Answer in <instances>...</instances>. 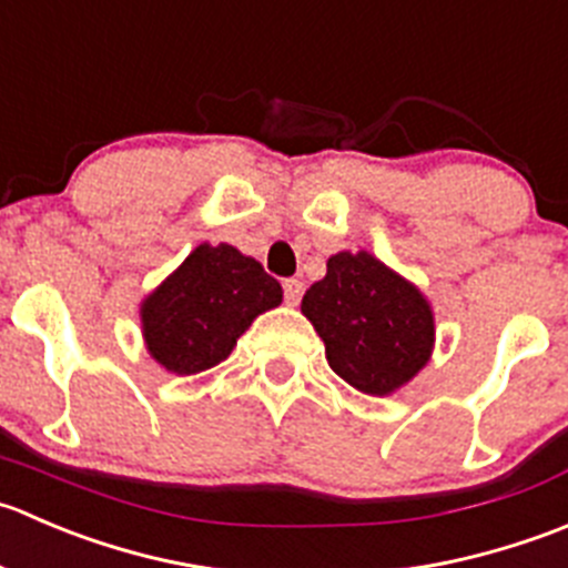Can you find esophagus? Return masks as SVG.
<instances>
[{
	"instance_id": "esophagus-1",
	"label": "esophagus",
	"mask_w": 568,
	"mask_h": 568,
	"mask_svg": "<svg viewBox=\"0 0 568 568\" xmlns=\"http://www.w3.org/2000/svg\"><path fill=\"white\" fill-rule=\"evenodd\" d=\"M303 297V282L301 278H286L284 282V301L290 303V306H297Z\"/></svg>"
}]
</instances>
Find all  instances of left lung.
<instances>
[{
    "instance_id": "1",
    "label": "left lung",
    "mask_w": 568,
    "mask_h": 568,
    "mask_svg": "<svg viewBox=\"0 0 568 568\" xmlns=\"http://www.w3.org/2000/svg\"><path fill=\"white\" fill-rule=\"evenodd\" d=\"M301 312L325 342L331 369L364 395H389L428 364L434 314L417 286L367 251L331 256Z\"/></svg>"
}]
</instances>
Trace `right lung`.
Wrapping results in <instances>:
<instances>
[{
	"label": "right lung",
	"instance_id": "obj_1",
	"mask_svg": "<svg viewBox=\"0 0 568 568\" xmlns=\"http://www.w3.org/2000/svg\"><path fill=\"white\" fill-rule=\"evenodd\" d=\"M282 303V284L232 245H199L173 276L143 301L149 353L176 375L215 367L256 314Z\"/></svg>",
	"mask_w": 568,
	"mask_h": 568
}]
</instances>
